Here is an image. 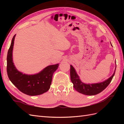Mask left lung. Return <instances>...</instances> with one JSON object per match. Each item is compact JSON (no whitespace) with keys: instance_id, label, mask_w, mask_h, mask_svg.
<instances>
[{"instance_id":"1","label":"left lung","mask_w":124,"mask_h":124,"mask_svg":"<svg viewBox=\"0 0 124 124\" xmlns=\"http://www.w3.org/2000/svg\"><path fill=\"white\" fill-rule=\"evenodd\" d=\"M115 71L114 73L111 77L103 82L95 84H85L81 81L75 68L70 65V78L71 82L73 84V87L79 93L86 95H94L101 93L109 85L115 75Z\"/></svg>"}]
</instances>
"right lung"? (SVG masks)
Masks as SVG:
<instances>
[{"label": "right lung", "instance_id": "add662e5", "mask_svg": "<svg viewBox=\"0 0 124 124\" xmlns=\"http://www.w3.org/2000/svg\"><path fill=\"white\" fill-rule=\"evenodd\" d=\"M16 35L13 37L7 56V72L10 81L23 93L30 96L38 95L50 88L54 72L59 63L48 65L40 72L34 75H27L16 68L13 61V49Z\"/></svg>", "mask_w": 124, "mask_h": 124}]
</instances>
